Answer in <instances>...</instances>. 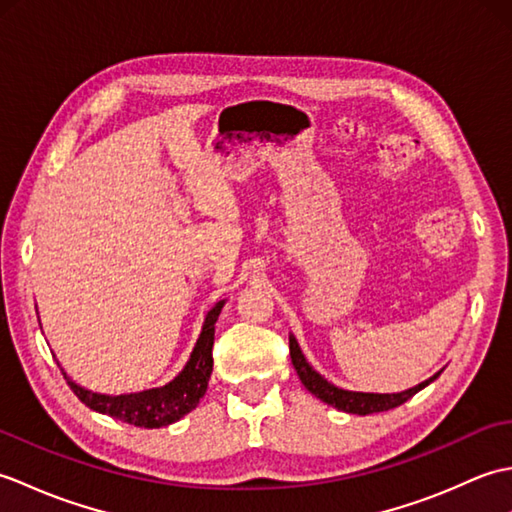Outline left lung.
<instances>
[{
	"label": "left lung",
	"instance_id": "1",
	"mask_svg": "<svg viewBox=\"0 0 512 512\" xmlns=\"http://www.w3.org/2000/svg\"><path fill=\"white\" fill-rule=\"evenodd\" d=\"M290 358H292V365H295V369H297L303 387H306L310 394H314L319 400H323L325 405H332V407L341 409L345 413H358V416H367V413L394 409V407L402 405V402H407L411 396H416L420 389H424L429 383H433V380H436L442 374V369H440V372H436L431 378L424 380V383L400 391V394H372V391L341 389V387L332 385L330 380H325L317 372V369H314L306 361V356H303L301 347H299L297 339L292 334H290Z\"/></svg>",
	"mask_w": 512,
	"mask_h": 512
}]
</instances>
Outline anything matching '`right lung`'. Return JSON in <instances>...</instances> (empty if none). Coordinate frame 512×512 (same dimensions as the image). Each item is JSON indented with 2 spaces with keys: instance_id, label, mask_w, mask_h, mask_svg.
I'll use <instances>...</instances> for the list:
<instances>
[{
  "instance_id": "obj_1",
  "label": "right lung",
  "mask_w": 512,
  "mask_h": 512,
  "mask_svg": "<svg viewBox=\"0 0 512 512\" xmlns=\"http://www.w3.org/2000/svg\"><path fill=\"white\" fill-rule=\"evenodd\" d=\"M226 299L217 301L215 306L206 312L202 332L195 341L193 352L189 356L187 365L182 367V372L169 380L162 387H151L143 391H132V394H101V391L85 389L76 385L74 380L63 372V378L68 380L70 389L74 391L83 405L90 409L105 413V416L123 420L134 427L145 429H160L169 427V424L178 422L180 418L187 416L189 411L198 407L200 398L206 394L209 387V378L213 372V339H215V321L220 317Z\"/></svg>"
}]
</instances>
